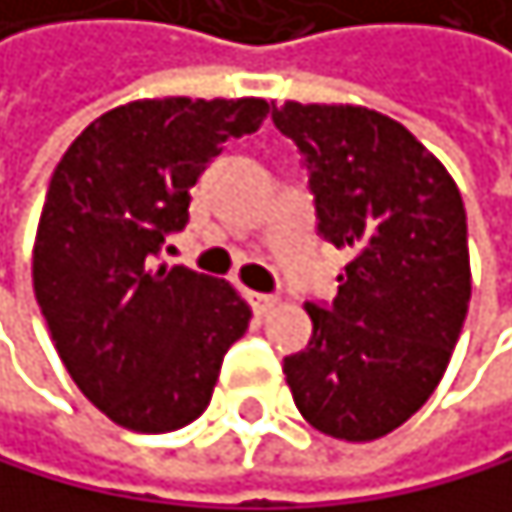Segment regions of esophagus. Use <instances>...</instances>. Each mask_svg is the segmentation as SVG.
Here are the masks:
<instances>
[{
	"label": "esophagus",
	"mask_w": 512,
	"mask_h": 512,
	"mask_svg": "<svg viewBox=\"0 0 512 512\" xmlns=\"http://www.w3.org/2000/svg\"><path fill=\"white\" fill-rule=\"evenodd\" d=\"M248 301H251V307H254V314H270L273 307L279 304V298H276V295H261V292H251V295H248Z\"/></svg>",
	"instance_id": "1"
}]
</instances>
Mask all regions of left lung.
<instances>
[{
    "label": "left lung",
    "mask_w": 512,
    "mask_h": 512,
    "mask_svg": "<svg viewBox=\"0 0 512 512\" xmlns=\"http://www.w3.org/2000/svg\"><path fill=\"white\" fill-rule=\"evenodd\" d=\"M314 195L317 233L351 261L339 295L311 301L304 351L282 360L295 407L345 441L382 438L448 370L469 307L457 183L398 120L354 105H273Z\"/></svg>",
    "instance_id": "left-lung-1"
}]
</instances>
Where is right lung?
Here are the masks:
<instances>
[{"label": "right lung", "mask_w": 512, "mask_h": 512, "mask_svg": "<svg viewBox=\"0 0 512 512\" xmlns=\"http://www.w3.org/2000/svg\"><path fill=\"white\" fill-rule=\"evenodd\" d=\"M264 99H145L71 142L46 192L33 292L61 363L108 420L173 432L205 413L251 311L223 279L155 264L189 223L192 186Z\"/></svg>", "instance_id": "right-lung-1"}]
</instances>
